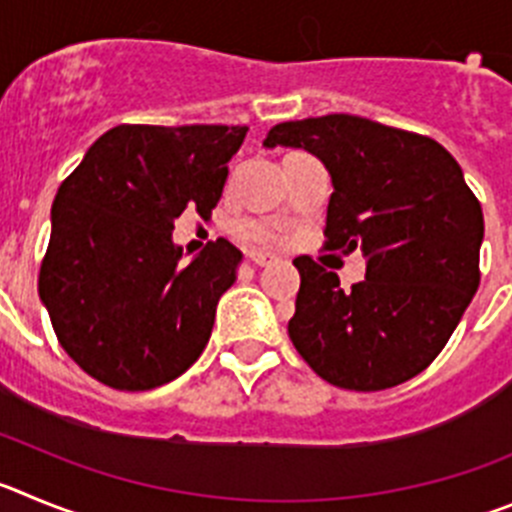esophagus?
<instances>
[{
    "label": "esophagus",
    "mask_w": 512,
    "mask_h": 512,
    "mask_svg": "<svg viewBox=\"0 0 512 512\" xmlns=\"http://www.w3.org/2000/svg\"><path fill=\"white\" fill-rule=\"evenodd\" d=\"M250 257L252 262H255L257 267H265V265H270V262H273V255H267V252H250Z\"/></svg>",
    "instance_id": "34e87169"
}]
</instances>
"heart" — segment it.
<instances>
[{
	"label": "heart",
	"instance_id": "obj_1",
	"mask_svg": "<svg viewBox=\"0 0 512 512\" xmlns=\"http://www.w3.org/2000/svg\"><path fill=\"white\" fill-rule=\"evenodd\" d=\"M237 234L247 242H255V245H275L280 239V229L270 222H262V219H245V222L237 224Z\"/></svg>",
	"mask_w": 512,
	"mask_h": 512
}]
</instances>
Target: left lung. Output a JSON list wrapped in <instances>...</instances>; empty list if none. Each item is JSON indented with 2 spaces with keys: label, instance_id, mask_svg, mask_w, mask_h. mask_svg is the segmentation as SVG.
<instances>
[{
  "label": "left lung",
  "instance_id": "obj_1",
  "mask_svg": "<svg viewBox=\"0 0 512 512\" xmlns=\"http://www.w3.org/2000/svg\"><path fill=\"white\" fill-rule=\"evenodd\" d=\"M262 145L324 160L334 183L324 245L367 260L365 280L349 290L313 257L293 260V347L344 390L375 393L416 377L480 288L485 219L459 163L431 137L354 114L280 122Z\"/></svg>",
  "mask_w": 512,
  "mask_h": 512
}]
</instances>
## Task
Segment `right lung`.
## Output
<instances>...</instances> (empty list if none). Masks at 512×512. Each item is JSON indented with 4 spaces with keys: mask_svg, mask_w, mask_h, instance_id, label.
<instances>
[{
    "mask_svg": "<svg viewBox=\"0 0 512 512\" xmlns=\"http://www.w3.org/2000/svg\"><path fill=\"white\" fill-rule=\"evenodd\" d=\"M245 135L119 124L55 193L40 298L68 357L101 385L160 388L204 352L242 252L219 237L183 265L170 232L186 209L209 219Z\"/></svg>",
    "mask_w": 512,
    "mask_h": 512,
    "instance_id": "obj_1",
    "label": "right lung"
}]
</instances>
